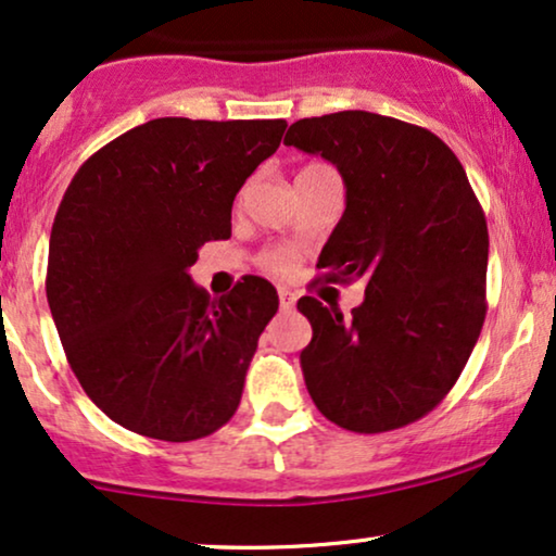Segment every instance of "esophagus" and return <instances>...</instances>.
<instances>
[{
	"label": "esophagus",
	"instance_id": "obj_1",
	"mask_svg": "<svg viewBox=\"0 0 556 556\" xmlns=\"http://www.w3.org/2000/svg\"><path fill=\"white\" fill-rule=\"evenodd\" d=\"M294 300H298V298H294V292L287 290V287H279V307H282L285 313L292 311Z\"/></svg>",
	"mask_w": 556,
	"mask_h": 556
}]
</instances>
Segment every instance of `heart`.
Listing matches in <instances>:
<instances>
[{"mask_svg":"<svg viewBox=\"0 0 556 556\" xmlns=\"http://www.w3.org/2000/svg\"><path fill=\"white\" fill-rule=\"evenodd\" d=\"M315 168H320V166L311 164V166L300 168V174L315 172ZM264 266L277 274H290V271H294V266H298V254H294L292 249H271L264 254Z\"/></svg>","mask_w":556,"mask_h":556,"instance_id":"1","label":"heart"}]
</instances>
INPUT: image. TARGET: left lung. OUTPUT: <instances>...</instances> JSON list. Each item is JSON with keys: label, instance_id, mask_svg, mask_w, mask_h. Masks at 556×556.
<instances>
[{"label": "left lung", "instance_id": "left-lung-1", "mask_svg": "<svg viewBox=\"0 0 556 556\" xmlns=\"http://www.w3.org/2000/svg\"><path fill=\"white\" fill-rule=\"evenodd\" d=\"M285 146L330 161L346 210L318 269L364 282L349 318L300 298L313 339L300 364L313 403L354 433L395 431L448 395L488 313V223L454 151L418 125L343 110L290 125Z\"/></svg>", "mask_w": 556, "mask_h": 556}]
</instances>
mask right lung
<instances>
[{
	"label": "right lung",
	"mask_w": 556,
	"mask_h": 556,
	"mask_svg": "<svg viewBox=\"0 0 556 556\" xmlns=\"http://www.w3.org/2000/svg\"><path fill=\"white\" fill-rule=\"evenodd\" d=\"M285 128L159 117L84 161L63 194L48 305L84 392L128 431L194 441L238 410L277 290L245 274L210 300L189 266L200 245L230 236L238 189Z\"/></svg>",
	"instance_id": "right-lung-1"
}]
</instances>
